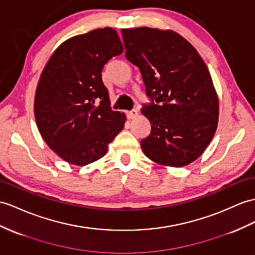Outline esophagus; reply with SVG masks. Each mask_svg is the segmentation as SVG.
<instances>
[{
  "label": "esophagus",
  "instance_id": "1",
  "mask_svg": "<svg viewBox=\"0 0 255 255\" xmlns=\"http://www.w3.org/2000/svg\"><path fill=\"white\" fill-rule=\"evenodd\" d=\"M126 114H127V117L128 118V119H134V118L138 115V111L136 109H132V110L126 111Z\"/></svg>",
  "mask_w": 255,
  "mask_h": 255
}]
</instances>
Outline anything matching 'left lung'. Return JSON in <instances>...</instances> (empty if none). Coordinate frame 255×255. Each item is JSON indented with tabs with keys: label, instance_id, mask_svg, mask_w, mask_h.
Wrapping results in <instances>:
<instances>
[{
	"label": "left lung",
	"instance_id": "obj_1",
	"mask_svg": "<svg viewBox=\"0 0 255 255\" xmlns=\"http://www.w3.org/2000/svg\"><path fill=\"white\" fill-rule=\"evenodd\" d=\"M126 57L137 66L150 103L141 114L151 133L141 149L154 162L184 166L204 151L216 131L219 99L207 65L174 31L122 29Z\"/></svg>",
	"mask_w": 255,
	"mask_h": 255
}]
</instances>
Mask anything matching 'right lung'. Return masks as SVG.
Instances as JSON below:
<instances>
[{
	"instance_id": "1",
	"label": "right lung",
	"mask_w": 255,
	"mask_h": 255,
	"mask_svg": "<svg viewBox=\"0 0 255 255\" xmlns=\"http://www.w3.org/2000/svg\"><path fill=\"white\" fill-rule=\"evenodd\" d=\"M117 31L104 28L65 41L49 58L36 88V126L49 148L67 162L101 159L119 134L126 115L110 107L102 71L122 54Z\"/></svg>"
}]
</instances>
